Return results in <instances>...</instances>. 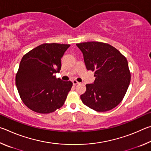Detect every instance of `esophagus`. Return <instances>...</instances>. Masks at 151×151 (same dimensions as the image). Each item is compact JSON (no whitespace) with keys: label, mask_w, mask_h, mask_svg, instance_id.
I'll use <instances>...</instances> for the list:
<instances>
[{"label":"esophagus","mask_w":151,"mask_h":151,"mask_svg":"<svg viewBox=\"0 0 151 151\" xmlns=\"http://www.w3.org/2000/svg\"><path fill=\"white\" fill-rule=\"evenodd\" d=\"M73 83L74 85H77V84H78L79 83H78V82L77 81L73 80Z\"/></svg>","instance_id":"34e87169"}]
</instances>
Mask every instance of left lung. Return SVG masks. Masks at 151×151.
I'll use <instances>...</instances> for the list:
<instances>
[{"instance_id":"left-lung-1","label":"left lung","mask_w":151,"mask_h":151,"mask_svg":"<svg viewBox=\"0 0 151 151\" xmlns=\"http://www.w3.org/2000/svg\"><path fill=\"white\" fill-rule=\"evenodd\" d=\"M86 69L94 71L93 84L86 85L81 95L84 104L97 112L114 109L126 94L131 73L126 57L107 43L91 41L78 43Z\"/></svg>"}]
</instances>
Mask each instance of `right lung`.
I'll list each match as a JSON object with an SVG mask.
<instances>
[{"label": "right lung", "instance_id": "1", "mask_svg": "<svg viewBox=\"0 0 151 151\" xmlns=\"http://www.w3.org/2000/svg\"><path fill=\"white\" fill-rule=\"evenodd\" d=\"M70 45L45 43L25 54L16 75V86L23 103L36 112L48 114L62 106L73 86L57 78L60 59Z\"/></svg>", "mask_w": 151, "mask_h": 151}]
</instances>
